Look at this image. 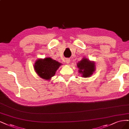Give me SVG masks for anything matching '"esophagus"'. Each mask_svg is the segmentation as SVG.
I'll return each instance as SVG.
<instances>
[{"instance_id":"obj_1","label":"esophagus","mask_w":129,"mask_h":129,"mask_svg":"<svg viewBox=\"0 0 129 129\" xmlns=\"http://www.w3.org/2000/svg\"><path fill=\"white\" fill-rule=\"evenodd\" d=\"M65 61H66V63H67V64H69L70 62V59H66L65 60Z\"/></svg>"}]
</instances>
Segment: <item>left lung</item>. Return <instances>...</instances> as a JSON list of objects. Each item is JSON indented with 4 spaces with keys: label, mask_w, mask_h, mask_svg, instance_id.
<instances>
[{
    "label": "left lung",
    "mask_w": 129,
    "mask_h": 129,
    "mask_svg": "<svg viewBox=\"0 0 129 129\" xmlns=\"http://www.w3.org/2000/svg\"><path fill=\"white\" fill-rule=\"evenodd\" d=\"M79 72L82 74V77L87 78L91 76L95 70V65L94 61H91L86 58L77 63Z\"/></svg>",
    "instance_id": "obj_1"
}]
</instances>
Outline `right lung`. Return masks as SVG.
Instances as JSON below:
<instances>
[{
	"label": "right lung",
	"mask_w": 129,
	"mask_h": 129,
	"mask_svg": "<svg viewBox=\"0 0 129 129\" xmlns=\"http://www.w3.org/2000/svg\"><path fill=\"white\" fill-rule=\"evenodd\" d=\"M61 65L50 57L37 59L34 64V70L36 73L41 78L45 80H50L55 76L56 71Z\"/></svg>",
	"instance_id": "right-lung-1"
}]
</instances>
